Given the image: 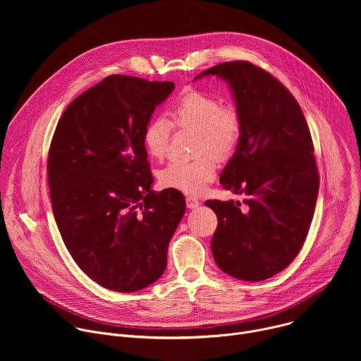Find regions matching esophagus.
Wrapping results in <instances>:
<instances>
[{
  "label": "esophagus",
  "instance_id": "34e87169",
  "mask_svg": "<svg viewBox=\"0 0 361 361\" xmlns=\"http://www.w3.org/2000/svg\"><path fill=\"white\" fill-rule=\"evenodd\" d=\"M185 201H187V207H188L190 210L198 209V205H200V201H198V198H195V197H191V195H188V197L185 198Z\"/></svg>",
  "mask_w": 361,
  "mask_h": 361
}]
</instances>
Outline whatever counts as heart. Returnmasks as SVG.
<instances>
[{"label": "heart", "instance_id": "1", "mask_svg": "<svg viewBox=\"0 0 361 361\" xmlns=\"http://www.w3.org/2000/svg\"><path fill=\"white\" fill-rule=\"evenodd\" d=\"M173 123L181 128L198 133L197 154H212L226 159L233 152L241 134V118L234 106H221L220 99L201 90L184 92L171 110ZM171 135V124L166 117L151 118L142 131V142L148 156L163 159ZM212 156H204L190 163H170L160 173V183L187 194H200L217 174V163Z\"/></svg>", "mask_w": 361, "mask_h": 361}]
</instances>
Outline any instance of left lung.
Returning a JSON list of instances; mask_svg holds the SVG:
<instances>
[{
  "instance_id": "obj_1",
  "label": "left lung",
  "mask_w": 361,
  "mask_h": 361,
  "mask_svg": "<svg viewBox=\"0 0 361 361\" xmlns=\"http://www.w3.org/2000/svg\"><path fill=\"white\" fill-rule=\"evenodd\" d=\"M210 75L228 82L241 118L220 184L245 204L241 212L238 201H205L219 219L212 250L228 276L262 281L295 259L310 228L320 184L314 147L298 102L270 73L231 61L195 80Z\"/></svg>"
}]
</instances>
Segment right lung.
<instances>
[{"label": "right lung", "mask_w": 361, "mask_h": 361, "mask_svg": "<svg viewBox=\"0 0 361 361\" xmlns=\"http://www.w3.org/2000/svg\"><path fill=\"white\" fill-rule=\"evenodd\" d=\"M171 81L110 75L78 95L57 124L48 185L63 241L97 284L133 293L157 281L184 195L154 192L142 131Z\"/></svg>", "instance_id": "obj_1"}]
</instances>
